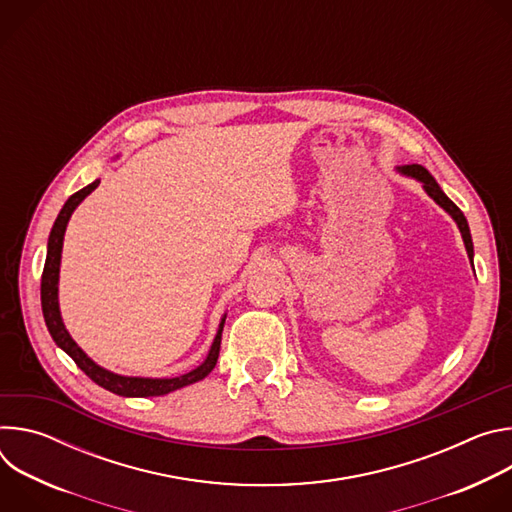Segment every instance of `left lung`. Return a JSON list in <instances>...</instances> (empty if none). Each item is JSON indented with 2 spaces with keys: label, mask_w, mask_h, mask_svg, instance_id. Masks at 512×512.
<instances>
[{
  "label": "left lung",
  "mask_w": 512,
  "mask_h": 512,
  "mask_svg": "<svg viewBox=\"0 0 512 512\" xmlns=\"http://www.w3.org/2000/svg\"><path fill=\"white\" fill-rule=\"evenodd\" d=\"M397 172L403 174V176L415 178L417 182H421V184H423V190L454 218L458 229H460V233H462V239H464V245H466V251H468V259L472 261V267H474V245H472V235H470V227H468V221H466L464 212L444 194V190L440 188V184L435 182V178H433L423 166H419V164L401 166V168H397Z\"/></svg>",
  "instance_id": "8db88e82"
}]
</instances>
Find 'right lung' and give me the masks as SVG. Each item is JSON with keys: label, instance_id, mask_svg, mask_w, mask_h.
Instances as JSON below:
<instances>
[{"label": "right lung", "instance_id": "add662e5", "mask_svg": "<svg viewBox=\"0 0 512 512\" xmlns=\"http://www.w3.org/2000/svg\"><path fill=\"white\" fill-rule=\"evenodd\" d=\"M99 186V180L91 182L89 186H85L83 190L72 194L62 210L58 212L54 227L50 231L48 237V253H46V263H44V271H42V285H40V298H42V314H44V322L46 328L52 336V340L56 342V346H60L72 360L77 362V367L91 379L95 381L99 387L121 395V397H160V395H168L176 389L188 387L192 383L202 381L214 367L218 360V350H221V336H223V326H225V318L218 324L216 336L212 340V346L204 358V362L200 367L192 369L186 375L180 377H172V379H150V377H123L117 373H111L95 360H91L83 348L70 338L68 330L64 328L62 316H60V308H58V273H60V255H62V241H64V231L66 225L70 221V214L75 212V208Z\"/></svg>", "mask_w": 512, "mask_h": 512}]
</instances>
